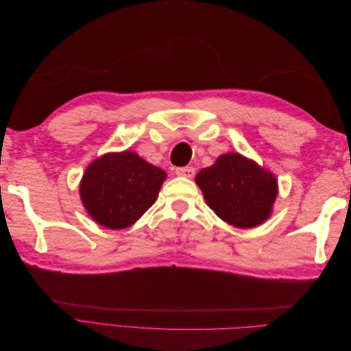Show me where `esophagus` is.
<instances>
[{
	"instance_id": "esophagus-1",
	"label": "esophagus",
	"mask_w": 351,
	"mask_h": 351,
	"mask_svg": "<svg viewBox=\"0 0 351 351\" xmlns=\"http://www.w3.org/2000/svg\"><path fill=\"white\" fill-rule=\"evenodd\" d=\"M176 174L180 177L192 178L195 176V168L193 167H178V168H176Z\"/></svg>"
}]
</instances>
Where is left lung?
I'll list each match as a JSON object with an SVG mask.
<instances>
[{
	"label": "left lung",
	"instance_id": "obj_1",
	"mask_svg": "<svg viewBox=\"0 0 351 351\" xmlns=\"http://www.w3.org/2000/svg\"><path fill=\"white\" fill-rule=\"evenodd\" d=\"M196 183L209 208L239 228L262 224L278 193L275 177L239 154L222 155L214 165L200 169Z\"/></svg>",
	"mask_w": 351,
	"mask_h": 351
}]
</instances>
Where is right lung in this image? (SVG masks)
Segmentation results:
<instances>
[{
	"mask_svg": "<svg viewBox=\"0 0 351 351\" xmlns=\"http://www.w3.org/2000/svg\"><path fill=\"white\" fill-rule=\"evenodd\" d=\"M165 180V171L134 152L107 154L93 161L80 183L84 208L98 224L121 230L149 209Z\"/></svg>",
	"mask_w": 351,
	"mask_h": 351,
	"instance_id": "right-lung-1",
	"label": "right lung"
}]
</instances>
